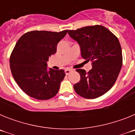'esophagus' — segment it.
Here are the masks:
<instances>
[{
    "label": "esophagus",
    "mask_w": 135,
    "mask_h": 135,
    "mask_svg": "<svg viewBox=\"0 0 135 135\" xmlns=\"http://www.w3.org/2000/svg\"><path fill=\"white\" fill-rule=\"evenodd\" d=\"M72 71V70H71V69H65V74L66 75H68L70 73V72H71Z\"/></svg>",
    "instance_id": "esophagus-1"
}]
</instances>
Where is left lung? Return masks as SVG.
I'll return each instance as SVG.
<instances>
[{"label": "left lung", "mask_w": 135, "mask_h": 135, "mask_svg": "<svg viewBox=\"0 0 135 135\" xmlns=\"http://www.w3.org/2000/svg\"><path fill=\"white\" fill-rule=\"evenodd\" d=\"M71 38L78 42L81 55L92 62V69L76 71L80 80L74 85L76 93L86 99L104 95L113 86L122 65V49L118 39L104 26H86L68 30Z\"/></svg>", "instance_id": "left-lung-1"}]
</instances>
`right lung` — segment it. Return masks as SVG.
<instances>
[{"label":"right lung","instance_id":"add662e5","mask_svg":"<svg viewBox=\"0 0 135 135\" xmlns=\"http://www.w3.org/2000/svg\"><path fill=\"white\" fill-rule=\"evenodd\" d=\"M67 32L31 31L17 42L10 57V68L19 86L32 98L49 99L59 91L64 70H48L46 61L57 52V44Z\"/></svg>","mask_w":135,"mask_h":135}]
</instances>
